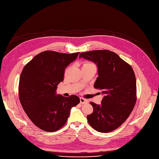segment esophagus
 <instances>
[{"label":"esophagus","instance_id":"obj_1","mask_svg":"<svg viewBox=\"0 0 159 159\" xmlns=\"http://www.w3.org/2000/svg\"><path fill=\"white\" fill-rule=\"evenodd\" d=\"M80 103H81V104H84L88 102V101L83 98H80Z\"/></svg>","mask_w":159,"mask_h":159}]
</instances>
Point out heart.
I'll use <instances>...</instances> for the list:
<instances>
[{
  "label": "heart",
  "instance_id": "heart-1",
  "mask_svg": "<svg viewBox=\"0 0 159 159\" xmlns=\"http://www.w3.org/2000/svg\"><path fill=\"white\" fill-rule=\"evenodd\" d=\"M91 65H94L93 64V63H91V62H85L83 66H91Z\"/></svg>",
  "mask_w": 159,
  "mask_h": 159
}]
</instances>
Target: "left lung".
<instances>
[{
	"label": "left lung",
	"instance_id": "obj_1",
	"mask_svg": "<svg viewBox=\"0 0 159 159\" xmlns=\"http://www.w3.org/2000/svg\"><path fill=\"white\" fill-rule=\"evenodd\" d=\"M81 57L97 65L98 76L94 87L102 89L104 96L100 105L90 103L93 112L87 116L88 121L99 132H111L127 119L135 107L137 86L134 70L118 54L108 50L81 52Z\"/></svg>",
	"mask_w": 159,
	"mask_h": 159
}]
</instances>
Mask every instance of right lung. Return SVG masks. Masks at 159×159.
Returning a JSON list of instances; mask_svg holds the SVG:
<instances>
[{"instance_id": "add662e5", "label": "right lung", "mask_w": 159, "mask_h": 159, "mask_svg": "<svg viewBox=\"0 0 159 159\" xmlns=\"http://www.w3.org/2000/svg\"><path fill=\"white\" fill-rule=\"evenodd\" d=\"M79 54L42 52L27 63L20 74V102L30 120L43 130L52 132L61 129L66 123L71 108L80 102L75 95L65 97L56 94L65 68Z\"/></svg>"}]
</instances>
